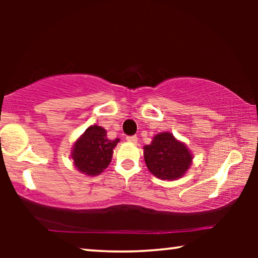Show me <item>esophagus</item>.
Instances as JSON below:
<instances>
[{
    "mask_svg": "<svg viewBox=\"0 0 258 258\" xmlns=\"http://www.w3.org/2000/svg\"><path fill=\"white\" fill-rule=\"evenodd\" d=\"M126 141H128L129 143L136 144L137 143V137L136 136H128V137H126Z\"/></svg>",
    "mask_w": 258,
    "mask_h": 258,
    "instance_id": "34e87169",
    "label": "esophagus"
}]
</instances>
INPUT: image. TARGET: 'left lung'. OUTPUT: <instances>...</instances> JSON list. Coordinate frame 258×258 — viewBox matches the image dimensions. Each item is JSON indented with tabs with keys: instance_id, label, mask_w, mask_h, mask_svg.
<instances>
[{
	"instance_id": "8db88e82",
	"label": "left lung",
	"mask_w": 258,
	"mask_h": 258,
	"mask_svg": "<svg viewBox=\"0 0 258 258\" xmlns=\"http://www.w3.org/2000/svg\"><path fill=\"white\" fill-rule=\"evenodd\" d=\"M143 156L151 174L163 181L183 177L194 160L185 143L168 132L155 135L151 143L143 147Z\"/></svg>"
}]
</instances>
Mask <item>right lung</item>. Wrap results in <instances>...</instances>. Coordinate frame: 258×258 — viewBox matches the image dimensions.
I'll return each instance as SVG.
<instances>
[{"mask_svg": "<svg viewBox=\"0 0 258 258\" xmlns=\"http://www.w3.org/2000/svg\"><path fill=\"white\" fill-rule=\"evenodd\" d=\"M118 142L119 139L109 140L102 126L90 125L74 143L70 154L74 167L87 176L100 175L110 164Z\"/></svg>", "mask_w": 258, "mask_h": 258, "instance_id": "right-lung-1", "label": "right lung"}]
</instances>
